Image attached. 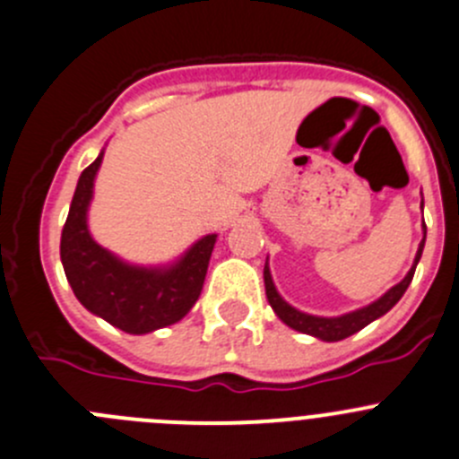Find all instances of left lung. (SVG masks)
<instances>
[{
    "instance_id": "left-lung-1",
    "label": "left lung",
    "mask_w": 459,
    "mask_h": 459,
    "mask_svg": "<svg viewBox=\"0 0 459 459\" xmlns=\"http://www.w3.org/2000/svg\"><path fill=\"white\" fill-rule=\"evenodd\" d=\"M423 230H426V225H423ZM423 241H426V232H423ZM423 241H421V246H419L417 256H414L412 268H410V273L405 274L403 281L396 283V286L390 288V290H387L381 299H377V302L369 304V307L360 308V311L347 313V316H340V317H317V316H307V313L298 311V308H292L290 304H286L281 298H279L277 288H274V283H273V277H270L268 261H265V268H264L265 295H268L270 307H273V311L277 313L279 320H281L283 325L290 326V329L302 331V333H308V335H316V338L326 340V342L344 340V338H349V335L356 333V331L365 329V326H368L369 322L377 320V317L385 316V313L390 311V308L394 307L401 298H403V292L408 290L410 281H412V277H414V268H417L419 259H421Z\"/></svg>"
}]
</instances>
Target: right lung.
<instances>
[{
	"mask_svg": "<svg viewBox=\"0 0 459 459\" xmlns=\"http://www.w3.org/2000/svg\"><path fill=\"white\" fill-rule=\"evenodd\" d=\"M103 152L78 178L60 237V259L78 302L126 333L176 325L203 290L216 234L200 238L171 268H137L103 250L87 230V204Z\"/></svg>",
	"mask_w": 459,
	"mask_h": 459,
	"instance_id": "1",
	"label": "right lung"
}]
</instances>
